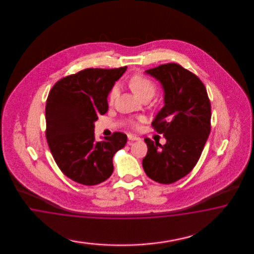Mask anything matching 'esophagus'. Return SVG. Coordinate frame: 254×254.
<instances>
[{"label":"esophagus","mask_w":254,"mask_h":254,"mask_svg":"<svg viewBox=\"0 0 254 254\" xmlns=\"http://www.w3.org/2000/svg\"><path fill=\"white\" fill-rule=\"evenodd\" d=\"M128 139L129 140H139L140 138L139 137H137V136H135V135H132V134H128Z\"/></svg>","instance_id":"1"}]
</instances>
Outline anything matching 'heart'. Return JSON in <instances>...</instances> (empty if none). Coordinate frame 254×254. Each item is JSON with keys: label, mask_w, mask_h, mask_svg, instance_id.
Here are the masks:
<instances>
[{"label": "heart", "mask_w": 254, "mask_h": 254, "mask_svg": "<svg viewBox=\"0 0 254 254\" xmlns=\"http://www.w3.org/2000/svg\"><path fill=\"white\" fill-rule=\"evenodd\" d=\"M127 84L134 94L136 96H138V98L141 100H144L147 98L151 99L154 96L155 90H156V85L154 82L150 78H148L143 74H140V73L133 74L128 79ZM117 95H118V87L116 85H114L109 94V102L111 104L115 102ZM138 120H140V118ZM138 120L130 119V120H128V124L133 127H137L138 125Z\"/></svg>", "instance_id": "obj_1"}]
</instances>
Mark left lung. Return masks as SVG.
<instances>
[{"label":"left lung","mask_w":254,"mask_h":254,"mask_svg":"<svg viewBox=\"0 0 254 254\" xmlns=\"http://www.w3.org/2000/svg\"><path fill=\"white\" fill-rule=\"evenodd\" d=\"M146 72L160 81L165 91V106L152 127L167 143L144 138L148 152L142 167L154 182L170 185L190 173L199 160L210 132V101L199 78L177 63Z\"/></svg>","instance_id":"1"}]
</instances>
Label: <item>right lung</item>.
Wrapping results in <instances>:
<instances>
[{
  "mask_svg": "<svg viewBox=\"0 0 254 254\" xmlns=\"http://www.w3.org/2000/svg\"><path fill=\"white\" fill-rule=\"evenodd\" d=\"M127 67L85 69L59 80L48 94L46 137L62 173L81 185H99L114 171L113 157L127 137L114 132L96 141L94 122L108 111V94Z\"/></svg>",
  "mask_w": 254,
  "mask_h": 254,
  "instance_id": "obj_1",
  "label": "right lung"
}]
</instances>
